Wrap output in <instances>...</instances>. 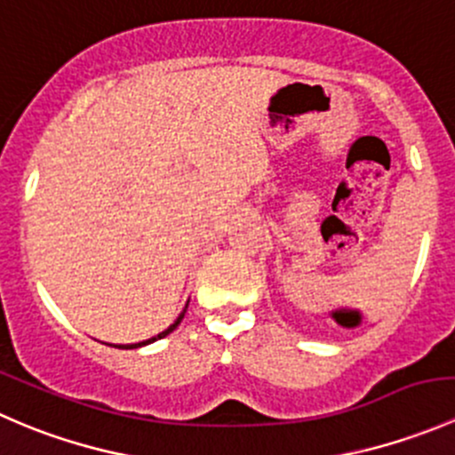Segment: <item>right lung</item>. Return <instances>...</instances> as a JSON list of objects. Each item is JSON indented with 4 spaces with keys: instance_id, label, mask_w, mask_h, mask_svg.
Here are the masks:
<instances>
[{
    "instance_id": "obj_1",
    "label": "right lung",
    "mask_w": 455,
    "mask_h": 455,
    "mask_svg": "<svg viewBox=\"0 0 455 455\" xmlns=\"http://www.w3.org/2000/svg\"><path fill=\"white\" fill-rule=\"evenodd\" d=\"M187 306H189V304H187ZM187 306H185V310H182V313H180V315H178V319H176V321H173V323H172V325H169V328H167V330H163V332H160V334H156V337L147 339V341H140V343H132V346H114V347H125V350H132V347H142V346H147V343H154V341H158V339L167 337V334H169V332H173V330H176V328H178V323H180V321H182V319H185V313H187Z\"/></svg>"
}]
</instances>
